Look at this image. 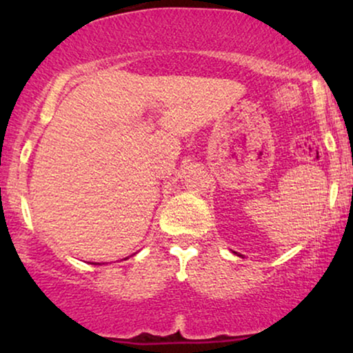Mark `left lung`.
Listing matches in <instances>:
<instances>
[{"label":"left lung","mask_w":353,"mask_h":353,"mask_svg":"<svg viewBox=\"0 0 353 353\" xmlns=\"http://www.w3.org/2000/svg\"><path fill=\"white\" fill-rule=\"evenodd\" d=\"M236 254H238V252H236ZM238 255H239V254H238Z\"/></svg>","instance_id":"left-lung-1"}]
</instances>
